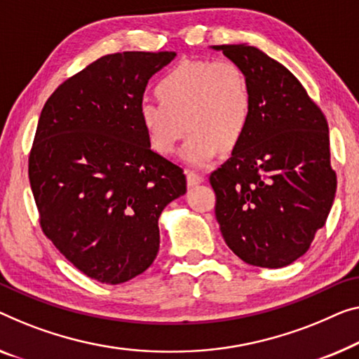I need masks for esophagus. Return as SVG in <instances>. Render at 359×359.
I'll return each instance as SVG.
<instances>
[{
  "label": "esophagus",
  "instance_id": "34e87169",
  "mask_svg": "<svg viewBox=\"0 0 359 359\" xmlns=\"http://www.w3.org/2000/svg\"><path fill=\"white\" fill-rule=\"evenodd\" d=\"M203 180H205V177H203L201 174L194 172V170H187V184H189V187H195L198 184H201Z\"/></svg>",
  "mask_w": 359,
  "mask_h": 359
}]
</instances>
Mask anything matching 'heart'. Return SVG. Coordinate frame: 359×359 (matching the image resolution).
I'll use <instances>...</instances> for the list:
<instances>
[{
    "mask_svg": "<svg viewBox=\"0 0 359 359\" xmlns=\"http://www.w3.org/2000/svg\"><path fill=\"white\" fill-rule=\"evenodd\" d=\"M159 100H143L138 121L149 145L170 154L189 135L180 156L205 165L224 149H232L248 130L253 96L242 67L227 60H185L158 80Z\"/></svg>",
    "mask_w": 359,
    "mask_h": 359,
    "instance_id": "b5f03b06",
    "label": "heart"
}]
</instances>
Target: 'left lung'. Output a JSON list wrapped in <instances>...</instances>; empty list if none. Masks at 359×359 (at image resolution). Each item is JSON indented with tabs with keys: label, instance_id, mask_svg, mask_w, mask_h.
<instances>
[{
	"label": "left lung",
	"instance_id": "left-lung-1",
	"mask_svg": "<svg viewBox=\"0 0 359 359\" xmlns=\"http://www.w3.org/2000/svg\"><path fill=\"white\" fill-rule=\"evenodd\" d=\"M248 79L253 111L232 156L210 175L227 247L251 266L283 267L327 221L337 175L329 126L298 79L248 45H219Z\"/></svg>",
	"mask_w": 359,
	"mask_h": 359
}]
</instances>
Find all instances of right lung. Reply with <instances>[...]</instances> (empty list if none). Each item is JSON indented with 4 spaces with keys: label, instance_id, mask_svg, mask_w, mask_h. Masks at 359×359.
<instances>
[{
    "label": "right lung",
    "instance_id": "add662e5",
    "mask_svg": "<svg viewBox=\"0 0 359 359\" xmlns=\"http://www.w3.org/2000/svg\"><path fill=\"white\" fill-rule=\"evenodd\" d=\"M175 53L124 51L67 79L43 106L29 156L43 233L80 272L122 283L159 250L158 219L187 191L138 121L149 77Z\"/></svg>",
    "mask_w": 359,
    "mask_h": 359
}]
</instances>
